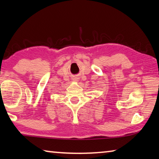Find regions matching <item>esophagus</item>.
Wrapping results in <instances>:
<instances>
[{
    "label": "esophagus",
    "instance_id": "esophagus-1",
    "mask_svg": "<svg viewBox=\"0 0 159 159\" xmlns=\"http://www.w3.org/2000/svg\"><path fill=\"white\" fill-rule=\"evenodd\" d=\"M73 80H74V81H79V78H78V77L73 78Z\"/></svg>",
    "mask_w": 159,
    "mask_h": 159
}]
</instances>
